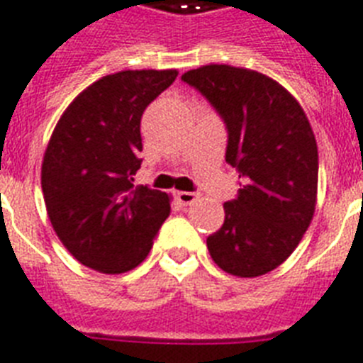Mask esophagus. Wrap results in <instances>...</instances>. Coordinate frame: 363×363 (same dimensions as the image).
Returning <instances> with one entry per match:
<instances>
[{
  "label": "esophagus",
  "instance_id": "34e87169",
  "mask_svg": "<svg viewBox=\"0 0 363 363\" xmlns=\"http://www.w3.org/2000/svg\"><path fill=\"white\" fill-rule=\"evenodd\" d=\"M196 199H199V193H193V191H178L176 193V200L182 206H191L193 202H196Z\"/></svg>",
  "mask_w": 363,
  "mask_h": 363
}]
</instances>
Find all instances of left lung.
I'll return each instance as SVG.
<instances>
[{
    "instance_id": "obj_1",
    "label": "left lung",
    "mask_w": 363,
    "mask_h": 363,
    "mask_svg": "<svg viewBox=\"0 0 363 363\" xmlns=\"http://www.w3.org/2000/svg\"><path fill=\"white\" fill-rule=\"evenodd\" d=\"M182 80L225 121V159L242 179L208 251L227 274H268L291 257L315 213L318 152L309 120L281 84L257 71L204 65Z\"/></svg>"
}]
</instances>
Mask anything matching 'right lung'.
<instances>
[{
    "instance_id": "right-lung-1",
    "label": "right lung",
    "mask_w": 363,
    "mask_h": 363,
    "mask_svg": "<svg viewBox=\"0 0 363 363\" xmlns=\"http://www.w3.org/2000/svg\"><path fill=\"white\" fill-rule=\"evenodd\" d=\"M178 71H121L72 101L43 159L48 217L67 251L103 274H123L146 259L170 213L167 193L135 187L140 120Z\"/></svg>"
}]
</instances>
